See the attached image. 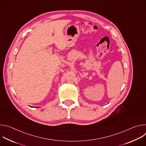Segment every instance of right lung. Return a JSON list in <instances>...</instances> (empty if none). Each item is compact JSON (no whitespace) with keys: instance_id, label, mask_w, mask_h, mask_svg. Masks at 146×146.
Wrapping results in <instances>:
<instances>
[{"instance_id":"1","label":"right lung","mask_w":146,"mask_h":146,"mask_svg":"<svg viewBox=\"0 0 146 146\" xmlns=\"http://www.w3.org/2000/svg\"><path fill=\"white\" fill-rule=\"evenodd\" d=\"M37 108H39V107H37Z\"/></svg>"}]
</instances>
